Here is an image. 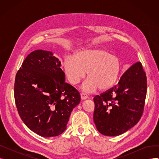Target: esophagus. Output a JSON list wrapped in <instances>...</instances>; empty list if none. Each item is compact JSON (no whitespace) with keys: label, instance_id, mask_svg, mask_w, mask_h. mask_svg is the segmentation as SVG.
<instances>
[{"label":"esophagus","instance_id":"esophagus-1","mask_svg":"<svg viewBox=\"0 0 159 159\" xmlns=\"http://www.w3.org/2000/svg\"><path fill=\"white\" fill-rule=\"evenodd\" d=\"M80 97H81V99L82 100H85L86 98H88V95L87 94H86L85 93H80Z\"/></svg>","mask_w":159,"mask_h":159}]
</instances>
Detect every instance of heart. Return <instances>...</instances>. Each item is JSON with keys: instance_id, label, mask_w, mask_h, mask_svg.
I'll use <instances>...</instances> for the list:
<instances>
[{"instance_id": "1", "label": "heart", "mask_w": 159, "mask_h": 159, "mask_svg": "<svg viewBox=\"0 0 159 159\" xmlns=\"http://www.w3.org/2000/svg\"><path fill=\"white\" fill-rule=\"evenodd\" d=\"M66 75L71 84H76L86 76L88 79L82 88L93 91L98 88L104 91L111 88L117 80L121 70L119 58L104 49H84L67 57L64 62Z\"/></svg>"}]
</instances>
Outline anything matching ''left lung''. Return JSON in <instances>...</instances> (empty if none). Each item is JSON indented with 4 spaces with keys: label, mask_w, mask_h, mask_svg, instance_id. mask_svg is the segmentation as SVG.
I'll return each mask as SVG.
<instances>
[{
    "label": "left lung",
    "mask_w": 159,
    "mask_h": 159,
    "mask_svg": "<svg viewBox=\"0 0 159 159\" xmlns=\"http://www.w3.org/2000/svg\"><path fill=\"white\" fill-rule=\"evenodd\" d=\"M146 93V74L141 62H137L117 84L94 97L97 130L106 136H117L134 126L143 115Z\"/></svg>",
    "instance_id": "obj_1"
}]
</instances>
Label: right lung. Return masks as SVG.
Here are the masks:
<instances>
[{
  "label": "right lung",
  "instance_id": "obj_1",
  "mask_svg": "<svg viewBox=\"0 0 159 159\" xmlns=\"http://www.w3.org/2000/svg\"><path fill=\"white\" fill-rule=\"evenodd\" d=\"M61 62L50 52L30 53L16 74L15 104L22 120L37 135L58 136L80 101L77 89L65 82Z\"/></svg>",
  "mask_w": 159,
  "mask_h": 159
}]
</instances>
